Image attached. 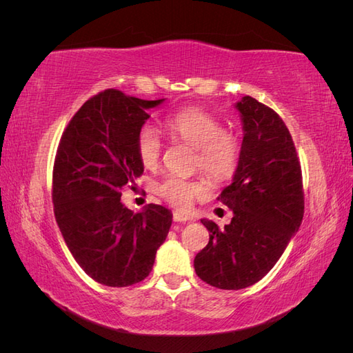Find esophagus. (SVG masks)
Instances as JSON below:
<instances>
[{"label":"esophagus","instance_id":"esophagus-1","mask_svg":"<svg viewBox=\"0 0 353 353\" xmlns=\"http://www.w3.org/2000/svg\"><path fill=\"white\" fill-rule=\"evenodd\" d=\"M172 219H174V222H188V221H191L190 216L184 215V213H179V212H174Z\"/></svg>","mask_w":353,"mask_h":353}]
</instances>
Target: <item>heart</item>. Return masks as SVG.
Here are the masks:
<instances>
[{
  "mask_svg": "<svg viewBox=\"0 0 353 353\" xmlns=\"http://www.w3.org/2000/svg\"><path fill=\"white\" fill-rule=\"evenodd\" d=\"M163 128L174 141L194 147V166L212 179L223 181L236 172L241 157L240 135L222 126L215 113L190 105L168 116ZM135 147L145 169H154L162 160L163 143L152 126L144 125L138 130ZM157 194L170 206L185 210L196 199L208 197L209 187L201 179L168 175L157 185Z\"/></svg>",
  "mask_w": 353,
  "mask_h": 353,
  "instance_id": "b5f03b06",
  "label": "heart"
}]
</instances>
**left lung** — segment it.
Segmentation results:
<instances>
[{
    "instance_id": "left-lung-1",
    "label": "left lung",
    "mask_w": 353,
    "mask_h": 353,
    "mask_svg": "<svg viewBox=\"0 0 353 353\" xmlns=\"http://www.w3.org/2000/svg\"><path fill=\"white\" fill-rule=\"evenodd\" d=\"M237 109L244 128L241 157L219 196L232 218L223 228L201 219L209 243L194 258L196 274L222 290L262 280L301 227L305 209L301 160L280 114L250 95Z\"/></svg>"
}]
</instances>
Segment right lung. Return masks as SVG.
Instances as JSON below:
<instances>
[{"mask_svg":"<svg viewBox=\"0 0 353 353\" xmlns=\"http://www.w3.org/2000/svg\"><path fill=\"white\" fill-rule=\"evenodd\" d=\"M163 100L104 90L85 101L63 131L52 166V203L70 253L92 280L128 287L150 274L172 213L150 205L134 213L122 188L143 175L137 132Z\"/></svg>","mask_w":353,"mask_h":353,"instance_id":"right-lung-1","label":"right lung"}]
</instances>
